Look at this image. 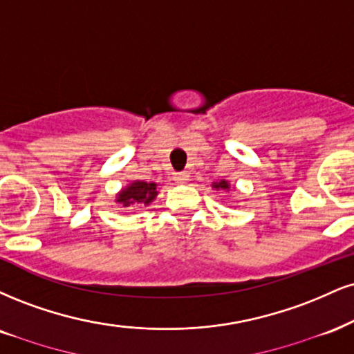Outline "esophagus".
<instances>
[{"label":"esophagus","mask_w":354,"mask_h":354,"mask_svg":"<svg viewBox=\"0 0 354 354\" xmlns=\"http://www.w3.org/2000/svg\"><path fill=\"white\" fill-rule=\"evenodd\" d=\"M188 178H189V174L186 171H178V173L173 174V180L176 183H186V181H188Z\"/></svg>","instance_id":"esophagus-1"}]
</instances>
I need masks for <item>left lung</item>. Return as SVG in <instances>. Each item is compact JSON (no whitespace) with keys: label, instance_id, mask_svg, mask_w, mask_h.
<instances>
[{"label":"left lung","instance_id":"1","mask_svg":"<svg viewBox=\"0 0 354 354\" xmlns=\"http://www.w3.org/2000/svg\"><path fill=\"white\" fill-rule=\"evenodd\" d=\"M212 186H214V188L216 189H229V183L227 181H219V183H214V185H212Z\"/></svg>","mask_w":354,"mask_h":354}]
</instances>
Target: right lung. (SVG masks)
<instances>
[{
  "instance_id": "add662e5",
  "label": "right lung",
  "mask_w": 354,
  "mask_h": 354,
  "mask_svg": "<svg viewBox=\"0 0 354 354\" xmlns=\"http://www.w3.org/2000/svg\"><path fill=\"white\" fill-rule=\"evenodd\" d=\"M156 193V185L155 183H145V181H135L131 183L129 188H125L118 194L117 201L122 203L123 206H131V204H138L143 203L145 206L150 204Z\"/></svg>"
}]
</instances>
